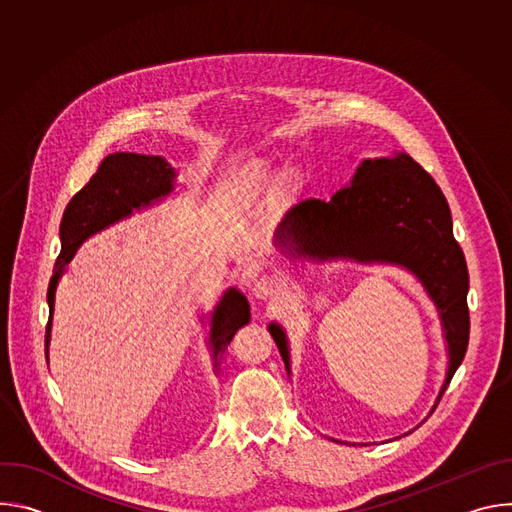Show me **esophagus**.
Here are the masks:
<instances>
[{"label": "esophagus", "mask_w": 512, "mask_h": 512, "mask_svg": "<svg viewBox=\"0 0 512 512\" xmlns=\"http://www.w3.org/2000/svg\"><path fill=\"white\" fill-rule=\"evenodd\" d=\"M251 291H253V296H255L257 300L267 302V300H275V298L281 296L283 285H281V281H279L277 277H273V275H261L259 279H255Z\"/></svg>", "instance_id": "1"}]
</instances>
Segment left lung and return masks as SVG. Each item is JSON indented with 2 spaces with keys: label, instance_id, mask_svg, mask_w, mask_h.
Returning a JSON list of instances; mask_svg holds the SVG:
<instances>
[{
  "label": "left lung",
  "instance_id": "obj_1",
  "mask_svg": "<svg viewBox=\"0 0 512 512\" xmlns=\"http://www.w3.org/2000/svg\"><path fill=\"white\" fill-rule=\"evenodd\" d=\"M275 235L291 259L393 265L421 283L440 316L448 348V371L433 413L464 360L470 336L468 267L454 239L450 206L433 178L405 152L367 158L330 202L296 206ZM267 330L291 375L283 326L269 322Z\"/></svg>",
  "mask_w": 512,
  "mask_h": 512
}]
</instances>
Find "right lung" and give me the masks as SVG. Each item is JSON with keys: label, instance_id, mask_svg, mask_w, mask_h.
<instances>
[{"label": "right lung", "instance_id": "right-lung-1", "mask_svg": "<svg viewBox=\"0 0 512 512\" xmlns=\"http://www.w3.org/2000/svg\"><path fill=\"white\" fill-rule=\"evenodd\" d=\"M178 172L164 158L117 152L107 156L89 184L72 196L60 221V255L48 285V326H46V362H50L52 320L56 306V289L66 265L77 255L81 245L97 233L125 221L133 212L162 202L176 190ZM208 324L206 346L210 350L212 369L231 344L235 332L249 324L251 306L239 289L229 287L212 312L200 318Z\"/></svg>", "mask_w": 512, "mask_h": 512}]
</instances>
